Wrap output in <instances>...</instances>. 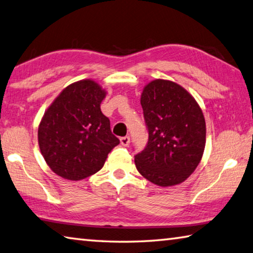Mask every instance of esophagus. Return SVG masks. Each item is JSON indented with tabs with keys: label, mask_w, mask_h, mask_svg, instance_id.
I'll return each mask as SVG.
<instances>
[{
	"label": "esophagus",
	"mask_w": 253,
	"mask_h": 253,
	"mask_svg": "<svg viewBox=\"0 0 253 253\" xmlns=\"http://www.w3.org/2000/svg\"><path fill=\"white\" fill-rule=\"evenodd\" d=\"M129 142H130V138H129V137H128V136L122 137V138H121V144H122L123 146L127 147L128 145H129Z\"/></svg>",
	"instance_id": "obj_1"
}]
</instances>
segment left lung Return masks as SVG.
<instances>
[{
  "instance_id": "obj_1",
  "label": "left lung",
  "mask_w": 253,
  "mask_h": 253,
  "mask_svg": "<svg viewBox=\"0 0 253 253\" xmlns=\"http://www.w3.org/2000/svg\"><path fill=\"white\" fill-rule=\"evenodd\" d=\"M140 104L148 126V144L135 156L137 170L160 187L189 178L203 158L206 121L189 91L168 80H154L142 89Z\"/></svg>"
}]
</instances>
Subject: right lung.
Segmentation results:
<instances>
[{
    "label": "right lung",
    "instance_id": "right-lung-1",
    "mask_svg": "<svg viewBox=\"0 0 253 253\" xmlns=\"http://www.w3.org/2000/svg\"><path fill=\"white\" fill-rule=\"evenodd\" d=\"M106 94L97 82L82 80L66 86L45 111L39 125V146L57 176L73 181L91 176L119 144L100 111Z\"/></svg>",
    "mask_w": 253,
    "mask_h": 253
}]
</instances>
